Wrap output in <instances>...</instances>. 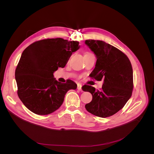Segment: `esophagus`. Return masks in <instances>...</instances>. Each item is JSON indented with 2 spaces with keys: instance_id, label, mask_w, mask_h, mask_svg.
Listing matches in <instances>:
<instances>
[{
  "instance_id": "obj_1",
  "label": "esophagus",
  "mask_w": 154,
  "mask_h": 154,
  "mask_svg": "<svg viewBox=\"0 0 154 154\" xmlns=\"http://www.w3.org/2000/svg\"><path fill=\"white\" fill-rule=\"evenodd\" d=\"M77 89L80 91H83L82 88V85L81 84H78V87H77Z\"/></svg>"
}]
</instances>
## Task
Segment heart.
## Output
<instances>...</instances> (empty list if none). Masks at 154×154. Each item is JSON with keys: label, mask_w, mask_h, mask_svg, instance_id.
<instances>
[{"label": "heart", "mask_w": 154, "mask_h": 154, "mask_svg": "<svg viewBox=\"0 0 154 154\" xmlns=\"http://www.w3.org/2000/svg\"><path fill=\"white\" fill-rule=\"evenodd\" d=\"M91 54V53H87L85 54Z\"/></svg>", "instance_id": "b5f03b06"}]
</instances>
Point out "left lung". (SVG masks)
I'll return each mask as SVG.
<instances>
[{"mask_svg":"<svg viewBox=\"0 0 154 154\" xmlns=\"http://www.w3.org/2000/svg\"><path fill=\"white\" fill-rule=\"evenodd\" d=\"M85 43L97 58L90 76L97 81L103 80L100 91L90 85L82 88L92 95V101L85 105V109L98 117H109L122 109L132 96V65L123 52L103 41L86 40Z\"/></svg>","mask_w":154,"mask_h":154,"instance_id":"1","label":"left lung"}]
</instances>
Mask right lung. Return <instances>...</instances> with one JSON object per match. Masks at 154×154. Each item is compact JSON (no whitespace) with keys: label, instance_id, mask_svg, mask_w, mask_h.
I'll use <instances>...</instances> for the list:
<instances>
[{"label":"right lung","instance_id":"1","mask_svg":"<svg viewBox=\"0 0 154 154\" xmlns=\"http://www.w3.org/2000/svg\"><path fill=\"white\" fill-rule=\"evenodd\" d=\"M79 48L77 41L57 38L35 42L23 51L15 80L18 96L29 110L38 115L53 113L63 103L67 92L77 88L71 80L65 83L56 80L53 73L66 66Z\"/></svg>","mask_w":154,"mask_h":154}]
</instances>
